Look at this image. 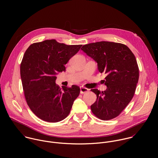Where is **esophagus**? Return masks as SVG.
Instances as JSON below:
<instances>
[{
  "label": "esophagus",
  "instance_id": "34e87169",
  "mask_svg": "<svg viewBox=\"0 0 158 158\" xmlns=\"http://www.w3.org/2000/svg\"><path fill=\"white\" fill-rule=\"evenodd\" d=\"M89 91V89L85 88V87H80V93L81 94H84L86 92H87Z\"/></svg>",
  "mask_w": 158,
  "mask_h": 158
}]
</instances>
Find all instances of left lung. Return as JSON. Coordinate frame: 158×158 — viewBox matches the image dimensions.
<instances>
[{
	"label": "left lung",
	"mask_w": 158,
	"mask_h": 158,
	"mask_svg": "<svg viewBox=\"0 0 158 158\" xmlns=\"http://www.w3.org/2000/svg\"><path fill=\"white\" fill-rule=\"evenodd\" d=\"M81 49L98 63L101 73L106 74L104 91H91L97 96L91 106L93 113L107 121L118 116L128 105L136 91L139 67L134 54L126 45L107 41L85 44Z\"/></svg>",
	"instance_id": "1"
}]
</instances>
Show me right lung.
I'll return each instance as SVG.
<instances>
[{
	"mask_svg": "<svg viewBox=\"0 0 158 158\" xmlns=\"http://www.w3.org/2000/svg\"><path fill=\"white\" fill-rule=\"evenodd\" d=\"M82 45H66L55 39L31 44L20 64V77L27 103L40 119L57 123L69 115L80 88L56 84L58 72L79 51Z\"/></svg>",
	"mask_w": 158,
	"mask_h": 158,
	"instance_id": "right-lung-1",
	"label": "right lung"
}]
</instances>
